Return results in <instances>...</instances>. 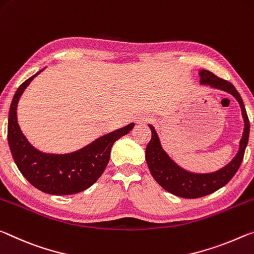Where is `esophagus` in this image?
<instances>
[{
  "label": "esophagus",
  "mask_w": 254,
  "mask_h": 254,
  "mask_svg": "<svg viewBox=\"0 0 254 254\" xmlns=\"http://www.w3.org/2000/svg\"><path fill=\"white\" fill-rule=\"evenodd\" d=\"M148 122H149V118L147 117V116H145V115H139V116H137V117L135 118V123L138 124V125L147 124Z\"/></svg>",
  "instance_id": "1"
}]
</instances>
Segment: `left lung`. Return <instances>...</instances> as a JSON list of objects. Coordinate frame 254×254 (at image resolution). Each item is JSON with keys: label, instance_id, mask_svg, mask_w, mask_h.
Returning <instances> with one entry per match:
<instances>
[{"label": "left lung", "instance_id": "obj_1", "mask_svg": "<svg viewBox=\"0 0 254 254\" xmlns=\"http://www.w3.org/2000/svg\"><path fill=\"white\" fill-rule=\"evenodd\" d=\"M200 84L210 85L211 88L225 91L232 94L240 103L244 120V130L242 138L240 140V148L230 163L224 168L211 173H193L182 169L168 155L162 147L159 136L152 125H149L152 131V138L145 151V157L153 178L162 188L176 196L182 198H199L215 192L225 186L238 171L243 161L244 152L247 148L250 132V122H249L247 110L244 108L243 100L234 85L226 80L216 76L209 70H199Z\"/></svg>", "mask_w": 254, "mask_h": 254}]
</instances>
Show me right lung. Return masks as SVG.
<instances>
[{"label":"right lung","mask_w":254,"mask_h":254,"mask_svg":"<svg viewBox=\"0 0 254 254\" xmlns=\"http://www.w3.org/2000/svg\"><path fill=\"white\" fill-rule=\"evenodd\" d=\"M44 69L24 81L12 99L7 120V142L20 172L35 188L57 196L81 192L101 177L109 162L112 145L120 137L127 135L135 124L131 123L99 137L85 147L67 154H49L38 151L20 129L16 107L23 91Z\"/></svg>","instance_id":"right-lung-1"}]
</instances>
